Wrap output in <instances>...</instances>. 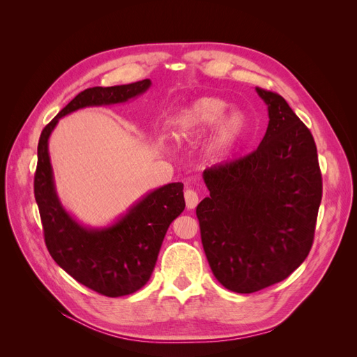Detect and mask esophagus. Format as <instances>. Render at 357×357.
<instances>
[{
    "label": "esophagus",
    "mask_w": 357,
    "mask_h": 357,
    "mask_svg": "<svg viewBox=\"0 0 357 357\" xmlns=\"http://www.w3.org/2000/svg\"><path fill=\"white\" fill-rule=\"evenodd\" d=\"M185 199H186V207H188V210H193L198 205V202H199V198H198V193L195 192V190H192V189H188L186 192H185Z\"/></svg>",
    "instance_id": "1"
}]
</instances>
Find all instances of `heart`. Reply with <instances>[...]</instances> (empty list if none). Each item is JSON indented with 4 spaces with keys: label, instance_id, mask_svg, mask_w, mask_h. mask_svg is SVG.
<instances>
[{
    "label": "heart",
    "instance_id": "1",
    "mask_svg": "<svg viewBox=\"0 0 357 357\" xmlns=\"http://www.w3.org/2000/svg\"><path fill=\"white\" fill-rule=\"evenodd\" d=\"M228 109L229 102L219 96H199L180 110L174 137L178 142H193L213 129L207 156L213 164H223L240 149L250 131L245 112Z\"/></svg>",
    "mask_w": 357,
    "mask_h": 357
}]
</instances>
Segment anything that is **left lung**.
Returning <instances> with one entry per match:
<instances>
[{
  "mask_svg": "<svg viewBox=\"0 0 357 357\" xmlns=\"http://www.w3.org/2000/svg\"><path fill=\"white\" fill-rule=\"evenodd\" d=\"M256 92L269 117L261 144L243 159L205 169L210 197L197 207L211 271L236 294L282 282L305 261L321 201L310 129L283 96Z\"/></svg>",
  "mask_w": 357,
  "mask_h": 357,
  "instance_id": "8db88e82",
  "label": "left lung"
}]
</instances>
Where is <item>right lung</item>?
<instances>
[{
	"label": "right lung",
	"instance_id": "obj_1",
	"mask_svg": "<svg viewBox=\"0 0 357 357\" xmlns=\"http://www.w3.org/2000/svg\"><path fill=\"white\" fill-rule=\"evenodd\" d=\"M150 86L152 82L146 79L80 92L43 129L37 149L34 193L47 250L74 280L110 298L131 295L149 282L169 225L186 207L183 183H168L147 192L116 220L93 228L75 219L58 197L49 138L59 119L88 107L128 102Z\"/></svg>",
	"mask_w": 357,
	"mask_h": 357
}]
</instances>
